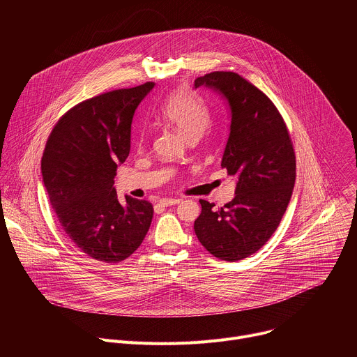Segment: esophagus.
Masks as SVG:
<instances>
[{"label": "esophagus", "instance_id": "34e87169", "mask_svg": "<svg viewBox=\"0 0 357 357\" xmlns=\"http://www.w3.org/2000/svg\"><path fill=\"white\" fill-rule=\"evenodd\" d=\"M181 199L178 197H164L160 200V205L161 206H171V205H176V203H179Z\"/></svg>", "mask_w": 357, "mask_h": 357}]
</instances>
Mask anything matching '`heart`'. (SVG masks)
I'll return each mask as SVG.
<instances>
[{
    "label": "heart",
    "instance_id": "heart-1",
    "mask_svg": "<svg viewBox=\"0 0 357 357\" xmlns=\"http://www.w3.org/2000/svg\"><path fill=\"white\" fill-rule=\"evenodd\" d=\"M160 116L189 141L200 137L212 121L205 101L185 89L174 91L164 100L160 107ZM144 139L145 134L141 132L139 145L144 144Z\"/></svg>",
    "mask_w": 357,
    "mask_h": 357
}]
</instances>
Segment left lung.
<instances>
[{
    "label": "left lung",
    "instance_id": "obj_1",
    "mask_svg": "<svg viewBox=\"0 0 357 357\" xmlns=\"http://www.w3.org/2000/svg\"><path fill=\"white\" fill-rule=\"evenodd\" d=\"M220 91L231 110L230 135L222 168L237 176L236 196L220 209L200 199L195 233L212 256L243 260L274 234L295 183V151L287 124L273 101L234 72H212L195 87Z\"/></svg>",
    "mask_w": 357,
    "mask_h": 357
}]
</instances>
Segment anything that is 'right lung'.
Masks as SVG:
<instances>
[{
    "label": "right lung",
    "mask_w": 357,
    "mask_h": 357,
    "mask_svg": "<svg viewBox=\"0 0 357 357\" xmlns=\"http://www.w3.org/2000/svg\"><path fill=\"white\" fill-rule=\"evenodd\" d=\"M154 82L112 90L68 110L50 131L42 176L56 218L70 241L89 257L119 263L141 245L154 208L114 189L119 164L130 154L135 109Z\"/></svg>",
    "instance_id": "1"
}]
</instances>
